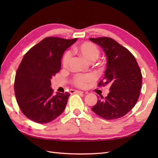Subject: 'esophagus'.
I'll return each instance as SVG.
<instances>
[{
  "instance_id": "34e87169",
  "label": "esophagus",
  "mask_w": 158,
  "mask_h": 158,
  "mask_svg": "<svg viewBox=\"0 0 158 158\" xmlns=\"http://www.w3.org/2000/svg\"><path fill=\"white\" fill-rule=\"evenodd\" d=\"M70 94H79V93H83L81 91H79V90H75V89H70Z\"/></svg>"
}]
</instances>
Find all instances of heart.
<instances>
[{
    "mask_svg": "<svg viewBox=\"0 0 158 158\" xmlns=\"http://www.w3.org/2000/svg\"><path fill=\"white\" fill-rule=\"evenodd\" d=\"M75 51L83 57L89 62L95 61L98 58L100 51L96 45L89 42H85L81 45L76 47ZM71 58V53L69 51L65 52L63 56L62 63L64 67H67ZM95 80V76L92 73L78 74L73 79V83L79 88H85L89 83Z\"/></svg>",
    "mask_w": 158,
    "mask_h": 158,
    "instance_id": "b5f03b06",
    "label": "heart"
}]
</instances>
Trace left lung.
Segmentation results:
<instances>
[{"label":"left lung","instance_id":"8db88e82","mask_svg":"<svg viewBox=\"0 0 158 158\" xmlns=\"http://www.w3.org/2000/svg\"><path fill=\"white\" fill-rule=\"evenodd\" d=\"M98 45L106 56L105 77L99 86L109 84L106 97H98L92 110L102 118H120L135 106L142 87V74L135 57L128 49L109 37L89 38Z\"/></svg>","mask_w":158,"mask_h":158}]
</instances>
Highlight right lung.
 Listing matches in <instances>:
<instances>
[{"mask_svg": "<svg viewBox=\"0 0 158 158\" xmlns=\"http://www.w3.org/2000/svg\"><path fill=\"white\" fill-rule=\"evenodd\" d=\"M77 40L47 37L23 56L15 75V95L22 112L35 122H50L64 110L70 94H53L51 79L60 71L64 52Z\"/></svg>", "mask_w": 158, "mask_h": 158, "instance_id": "obj_1", "label": "right lung"}]
</instances>
